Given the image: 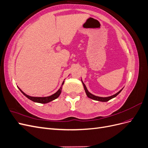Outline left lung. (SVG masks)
Returning <instances> with one entry per match:
<instances>
[{"mask_svg": "<svg viewBox=\"0 0 148 148\" xmlns=\"http://www.w3.org/2000/svg\"><path fill=\"white\" fill-rule=\"evenodd\" d=\"M82 83H83V82H82ZM83 86H84V88L85 92H86V95H87V96H88L89 98H91V99H93V100L98 101H101V102H107V101H108L110 100L111 99H112V98H114V97L117 96L119 95V94L121 91H122V90L123 89H121L120 91H119L118 92H117L116 94H115V95H112V96H111L106 97H98V96H95V95H92V94H91L90 92H89L88 91V89H87L86 86H85V84H84L83 83Z\"/></svg>", "mask_w": 148, "mask_h": 148, "instance_id": "8db88e82", "label": "left lung"}]
</instances>
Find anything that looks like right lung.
I'll return each instance as SVG.
<instances>
[{"label":"right lung","instance_id":"right-lung-1","mask_svg":"<svg viewBox=\"0 0 148 148\" xmlns=\"http://www.w3.org/2000/svg\"><path fill=\"white\" fill-rule=\"evenodd\" d=\"M64 82H63V83H62V86L60 88V89L55 94H53V95H51L50 96H47V97H32V96H28L27 95H26V94L25 92H23V91H22L19 88H19V89L20 90V91L22 93H23V95L26 97H28L29 99L31 100V101H33V102H35L41 103V104H46V103L49 102H51V101H52L53 100L57 99V98L60 96V93H61V91H62V85L64 84Z\"/></svg>","mask_w":148,"mask_h":148}]
</instances>
